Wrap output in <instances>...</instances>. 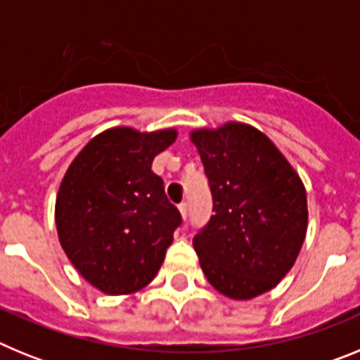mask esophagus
<instances>
[{
	"instance_id": "esophagus-1",
	"label": "esophagus",
	"mask_w": 360,
	"mask_h": 360,
	"mask_svg": "<svg viewBox=\"0 0 360 360\" xmlns=\"http://www.w3.org/2000/svg\"><path fill=\"white\" fill-rule=\"evenodd\" d=\"M178 209H180V214H182V218L186 219L187 218V202L178 203Z\"/></svg>"
}]
</instances>
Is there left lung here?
<instances>
[{
    "mask_svg": "<svg viewBox=\"0 0 360 360\" xmlns=\"http://www.w3.org/2000/svg\"><path fill=\"white\" fill-rule=\"evenodd\" d=\"M212 196V216L193 238L212 287L232 299L274 288L307 234V193L279 149L238 122L191 135Z\"/></svg>",
    "mask_w": 360,
    "mask_h": 360,
    "instance_id": "8db88e82",
    "label": "left lung"
}]
</instances>
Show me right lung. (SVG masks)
<instances>
[{
	"mask_svg": "<svg viewBox=\"0 0 360 360\" xmlns=\"http://www.w3.org/2000/svg\"><path fill=\"white\" fill-rule=\"evenodd\" d=\"M174 129L115 128L91 139L66 171L56 202L59 241L73 266L104 294H131L160 269L182 214L153 158Z\"/></svg>",
	"mask_w": 360,
	"mask_h": 360,
	"instance_id": "add662e5",
	"label": "right lung"
}]
</instances>
